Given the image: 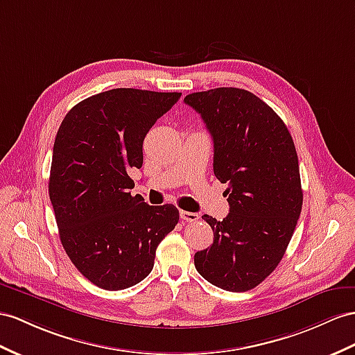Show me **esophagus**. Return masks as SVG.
<instances>
[{
    "instance_id": "obj_1",
    "label": "esophagus",
    "mask_w": 355,
    "mask_h": 355,
    "mask_svg": "<svg viewBox=\"0 0 355 355\" xmlns=\"http://www.w3.org/2000/svg\"><path fill=\"white\" fill-rule=\"evenodd\" d=\"M180 217L189 223H195L199 220V216L196 213H190V211H180Z\"/></svg>"
}]
</instances>
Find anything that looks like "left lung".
Segmentation results:
<instances>
[{"instance_id": "obj_1", "label": "left lung", "mask_w": 355, "mask_h": 355, "mask_svg": "<svg viewBox=\"0 0 355 355\" xmlns=\"http://www.w3.org/2000/svg\"><path fill=\"white\" fill-rule=\"evenodd\" d=\"M214 144L213 169L228 184L230 214H204L213 244L195 253L199 275L214 286L244 293L275 270L302 213L295 145L282 118L248 89L220 87L184 97Z\"/></svg>"}]
</instances>
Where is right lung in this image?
Returning a JSON list of instances; mask_svg holds the SVG:
<instances>
[{"instance_id":"obj_1","label":"right lung","mask_w":355,"mask_h":355,"mask_svg":"<svg viewBox=\"0 0 355 355\" xmlns=\"http://www.w3.org/2000/svg\"><path fill=\"white\" fill-rule=\"evenodd\" d=\"M181 93L115 88L79 102L62 120L49 198L67 257L91 284L107 291L147 277L160 241L175 228V205L132 196L145 135Z\"/></svg>"}]
</instances>
